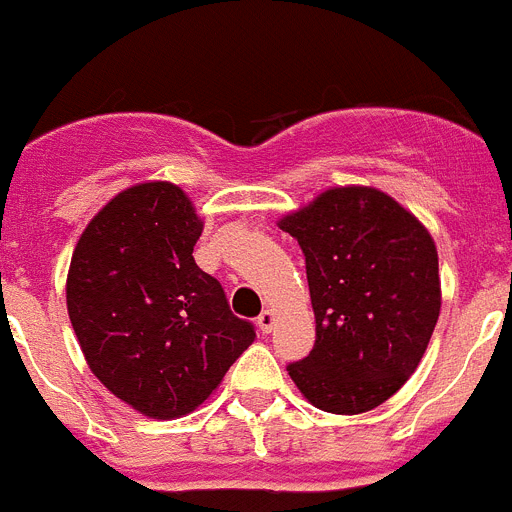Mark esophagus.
<instances>
[{
	"instance_id": "34e87169",
	"label": "esophagus",
	"mask_w": 512,
	"mask_h": 512,
	"mask_svg": "<svg viewBox=\"0 0 512 512\" xmlns=\"http://www.w3.org/2000/svg\"><path fill=\"white\" fill-rule=\"evenodd\" d=\"M274 320H277L274 310H264V312H261V315H259L261 333H271V328H274Z\"/></svg>"
}]
</instances>
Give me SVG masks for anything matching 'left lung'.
<instances>
[{
    "label": "left lung",
    "mask_w": 512,
    "mask_h": 512,
    "mask_svg": "<svg viewBox=\"0 0 512 512\" xmlns=\"http://www.w3.org/2000/svg\"><path fill=\"white\" fill-rule=\"evenodd\" d=\"M279 228L305 253L310 356L287 366L315 408L359 415L418 369L441 312L438 251L413 212L374 187H333Z\"/></svg>",
    "instance_id": "left-lung-1"
}]
</instances>
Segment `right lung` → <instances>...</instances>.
Wrapping results in <instances>:
<instances>
[{"instance_id": "obj_1", "label": "right lung", "mask_w": 512, "mask_h": 512, "mask_svg": "<svg viewBox=\"0 0 512 512\" xmlns=\"http://www.w3.org/2000/svg\"><path fill=\"white\" fill-rule=\"evenodd\" d=\"M202 220L171 182L112 197L84 228L66 307L94 377L148 418L192 413L256 338L194 264Z\"/></svg>"}]
</instances>
